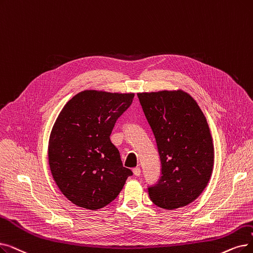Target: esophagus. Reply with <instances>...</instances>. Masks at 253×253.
Returning <instances> with one entry per match:
<instances>
[{
  "label": "esophagus",
  "mask_w": 253,
  "mask_h": 253,
  "mask_svg": "<svg viewBox=\"0 0 253 253\" xmlns=\"http://www.w3.org/2000/svg\"><path fill=\"white\" fill-rule=\"evenodd\" d=\"M133 174L135 175V177H139L140 175V169L139 168H135V169H133Z\"/></svg>",
  "instance_id": "1"
}]
</instances>
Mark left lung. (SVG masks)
<instances>
[{"label": "left lung", "mask_w": 253, "mask_h": 253, "mask_svg": "<svg viewBox=\"0 0 253 253\" xmlns=\"http://www.w3.org/2000/svg\"><path fill=\"white\" fill-rule=\"evenodd\" d=\"M155 136L161 178L149 188L151 201L166 210L191 204L211 178L214 146L207 119L193 98L182 90L137 93Z\"/></svg>", "instance_id": "1"}]
</instances>
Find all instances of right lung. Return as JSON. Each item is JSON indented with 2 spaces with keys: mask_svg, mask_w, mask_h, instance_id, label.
<instances>
[{
  "mask_svg": "<svg viewBox=\"0 0 253 253\" xmlns=\"http://www.w3.org/2000/svg\"><path fill=\"white\" fill-rule=\"evenodd\" d=\"M133 97V93L84 90L62 108L48 140V163L59 189L74 205L101 209L132 175L109 136Z\"/></svg>",
  "mask_w": 253,
  "mask_h": 253,
  "instance_id": "obj_1",
  "label": "right lung"
}]
</instances>
